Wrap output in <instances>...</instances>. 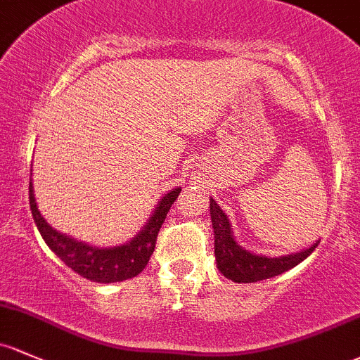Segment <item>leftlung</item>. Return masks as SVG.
<instances>
[{
    "instance_id": "obj_1",
    "label": "left lung",
    "mask_w": 360,
    "mask_h": 360,
    "mask_svg": "<svg viewBox=\"0 0 360 360\" xmlns=\"http://www.w3.org/2000/svg\"><path fill=\"white\" fill-rule=\"evenodd\" d=\"M210 212L212 230H214L216 266L223 276L235 281V283H256V281L278 276V274L295 268L318 245V242H316L307 249L288 254V256H259V254L249 252L238 245L226 214L216 204L214 199H210Z\"/></svg>"
}]
</instances>
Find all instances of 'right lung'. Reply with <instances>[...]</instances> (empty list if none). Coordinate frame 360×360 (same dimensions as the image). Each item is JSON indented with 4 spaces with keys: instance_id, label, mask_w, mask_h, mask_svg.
<instances>
[{
    "instance_id": "obj_1",
    "label": "right lung",
    "mask_w": 360,
    "mask_h": 360,
    "mask_svg": "<svg viewBox=\"0 0 360 360\" xmlns=\"http://www.w3.org/2000/svg\"><path fill=\"white\" fill-rule=\"evenodd\" d=\"M180 191V187L172 188L168 194L161 197L144 228L132 240L117 247L89 245L86 242L77 240L70 235H65L49 226V223L41 216V211L37 210L32 180L29 184V202L41 237L68 268L96 283H115V281L137 276L148 266L149 257L154 252V245H156L158 231L163 225L166 214L179 197Z\"/></svg>"
}]
</instances>
